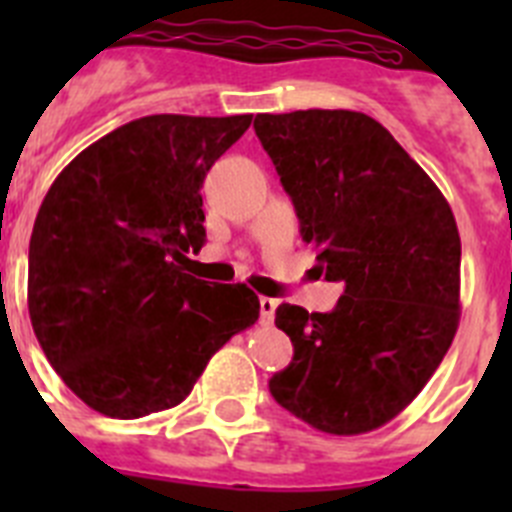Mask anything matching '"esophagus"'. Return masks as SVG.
Segmentation results:
<instances>
[{
  "label": "esophagus",
  "mask_w": 512,
  "mask_h": 512,
  "mask_svg": "<svg viewBox=\"0 0 512 512\" xmlns=\"http://www.w3.org/2000/svg\"><path fill=\"white\" fill-rule=\"evenodd\" d=\"M259 305H261V320H264V325L274 323V312H277L279 302L274 300V297H261Z\"/></svg>",
  "instance_id": "esophagus-1"
}]
</instances>
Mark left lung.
<instances>
[{"label":"left lung","mask_w":512,"mask_h":512,"mask_svg":"<svg viewBox=\"0 0 512 512\" xmlns=\"http://www.w3.org/2000/svg\"><path fill=\"white\" fill-rule=\"evenodd\" d=\"M253 128L295 202L315 274L341 282L336 310L277 307L295 346L269 379L284 410L333 436L390 423L418 397L459 328L461 241L433 179L374 117L354 110L256 115Z\"/></svg>","instance_id":"obj_1"}]
</instances>
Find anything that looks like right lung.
<instances>
[{"mask_svg": "<svg viewBox=\"0 0 512 512\" xmlns=\"http://www.w3.org/2000/svg\"><path fill=\"white\" fill-rule=\"evenodd\" d=\"M251 115H151L112 130L51 184L35 217L27 310L45 359L107 418L169 410L259 320L246 284L187 274L205 243L202 182Z\"/></svg>", "mask_w": 512, "mask_h": 512, "instance_id": "add662e5", "label": "right lung"}]
</instances>
